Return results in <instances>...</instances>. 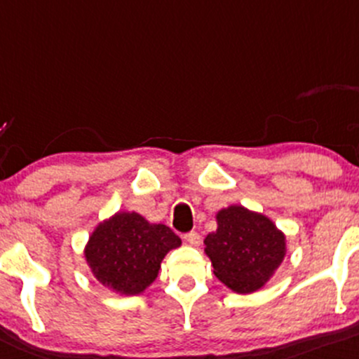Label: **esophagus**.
<instances>
[{
  "label": "esophagus",
  "mask_w": 359,
  "mask_h": 359,
  "mask_svg": "<svg viewBox=\"0 0 359 359\" xmlns=\"http://www.w3.org/2000/svg\"><path fill=\"white\" fill-rule=\"evenodd\" d=\"M183 239L187 241V243L190 244V245H198V244L201 243V237H200V233H198V232H195V231H191V232L184 233V237H183Z\"/></svg>",
  "instance_id": "1"
}]
</instances>
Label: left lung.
<instances>
[{"instance_id": "1", "label": "left lung", "mask_w": 359, "mask_h": 359, "mask_svg": "<svg viewBox=\"0 0 359 359\" xmlns=\"http://www.w3.org/2000/svg\"><path fill=\"white\" fill-rule=\"evenodd\" d=\"M217 225L203 241L215 276L237 293L259 290L283 261L285 233L263 213L241 205L222 208Z\"/></svg>"}]
</instances>
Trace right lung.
<instances>
[{
	"label": "right lung",
	"instance_id": "add662e5",
	"mask_svg": "<svg viewBox=\"0 0 359 359\" xmlns=\"http://www.w3.org/2000/svg\"><path fill=\"white\" fill-rule=\"evenodd\" d=\"M180 245L166 225L118 212L95 229L84 256L100 283L122 295H139L158 278L164 256Z\"/></svg>",
	"mask_w": 359,
	"mask_h": 359
}]
</instances>
